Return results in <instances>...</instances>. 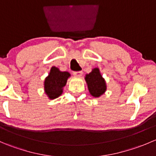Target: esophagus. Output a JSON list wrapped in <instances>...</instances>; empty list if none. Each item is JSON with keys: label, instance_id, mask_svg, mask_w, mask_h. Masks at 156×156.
<instances>
[{"label": "esophagus", "instance_id": "34e87169", "mask_svg": "<svg viewBox=\"0 0 156 156\" xmlns=\"http://www.w3.org/2000/svg\"><path fill=\"white\" fill-rule=\"evenodd\" d=\"M82 74L83 72H81V71H78V72H73V75L77 77H81V75H82Z\"/></svg>", "mask_w": 156, "mask_h": 156}]
</instances>
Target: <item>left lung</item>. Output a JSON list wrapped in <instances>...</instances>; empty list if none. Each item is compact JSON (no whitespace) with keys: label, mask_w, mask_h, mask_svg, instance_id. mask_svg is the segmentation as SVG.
I'll use <instances>...</instances> for the list:
<instances>
[{"label":"left lung","mask_w":156,"mask_h":156,"mask_svg":"<svg viewBox=\"0 0 156 156\" xmlns=\"http://www.w3.org/2000/svg\"><path fill=\"white\" fill-rule=\"evenodd\" d=\"M85 81L87 84L89 92L93 97H99L106 90V81L102 77L99 69L95 68L90 73L87 74Z\"/></svg>","instance_id":"1"}]
</instances>
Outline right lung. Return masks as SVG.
<instances>
[{
    "mask_svg": "<svg viewBox=\"0 0 156 156\" xmlns=\"http://www.w3.org/2000/svg\"><path fill=\"white\" fill-rule=\"evenodd\" d=\"M69 77L70 74L68 72H61L56 67H52L44 81L45 93L50 100L57 98L62 94V88L66 84Z\"/></svg>",
    "mask_w": 156,
    "mask_h": 156,
    "instance_id": "obj_1",
    "label": "right lung"
}]
</instances>
